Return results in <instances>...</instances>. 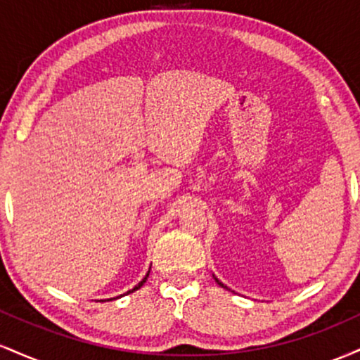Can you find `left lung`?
Instances as JSON below:
<instances>
[{
    "mask_svg": "<svg viewBox=\"0 0 360 360\" xmlns=\"http://www.w3.org/2000/svg\"><path fill=\"white\" fill-rule=\"evenodd\" d=\"M213 278H214V276H213ZM214 281H217V283H218V284H220V286H221V288H226V286H225V284H223V283H221V281H218L217 278H214Z\"/></svg>",
    "mask_w": 360,
    "mask_h": 360,
    "instance_id": "left-lung-1",
    "label": "left lung"
}]
</instances>
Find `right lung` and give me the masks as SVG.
<instances>
[{
  "label": "right lung",
  "mask_w": 360,
  "mask_h": 360,
  "mask_svg": "<svg viewBox=\"0 0 360 360\" xmlns=\"http://www.w3.org/2000/svg\"><path fill=\"white\" fill-rule=\"evenodd\" d=\"M148 272H150V269H148ZM148 272H147V274H146V278H143L142 281H140V283L137 284V286H135V288H131V289H130V291H127V292H125V295H130V292L137 291V289H140V288H142V286H143V283H146V281H147V278H148ZM120 296H123V295H120ZM117 298H118V296H117ZM111 300H115V298H110V300H100V301H111Z\"/></svg>",
  "instance_id": "right-lung-1"
}]
</instances>
